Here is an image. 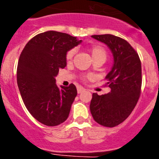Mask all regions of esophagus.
Segmentation results:
<instances>
[{
  "label": "esophagus",
  "mask_w": 159,
  "mask_h": 159,
  "mask_svg": "<svg viewBox=\"0 0 159 159\" xmlns=\"http://www.w3.org/2000/svg\"><path fill=\"white\" fill-rule=\"evenodd\" d=\"M85 91V88L84 87H77V93L78 94H80V93H82V92H83Z\"/></svg>",
  "instance_id": "1"
}]
</instances>
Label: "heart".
Wrapping results in <instances>:
<instances>
[{
	"label": "heart",
	"mask_w": 159,
	"mask_h": 159,
	"mask_svg": "<svg viewBox=\"0 0 159 159\" xmlns=\"http://www.w3.org/2000/svg\"><path fill=\"white\" fill-rule=\"evenodd\" d=\"M88 52L90 53L91 56H92V59H97V58H102L103 60L106 59L107 57V52H106V48L104 47H102L101 45H93L91 46L88 48ZM75 54V49H70L67 51V53H66V59L67 61L72 59V57Z\"/></svg>",
	"instance_id": "obj_1"
}]
</instances>
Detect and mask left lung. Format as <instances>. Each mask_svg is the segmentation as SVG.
<instances>
[{
    "label": "left lung",
    "mask_w": 159,
    "mask_h": 159,
    "mask_svg": "<svg viewBox=\"0 0 159 159\" xmlns=\"http://www.w3.org/2000/svg\"><path fill=\"white\" fill-rule=\"evenodd\" d=\"M108 46L114 63L106 79L111 88L107 94H92L90 111L96 122L106 127L122 123L135 107L142 85L141 62L138 53L123 39L112 34L92 35Z\"/></svg>",
    "instance_id": "left-lung-1"
}]
</instances>
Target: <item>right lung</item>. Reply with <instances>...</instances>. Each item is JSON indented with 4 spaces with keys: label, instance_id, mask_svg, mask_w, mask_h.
<instances>
[{
    "label": "right lung",
    "instance_id": "obj_1",
    "mask_svg": "<svg viewBox=\"0 0 159 159\" xmlns=\"http://www.w3.org/2000/svg\"><path fill=\"white\" fill-rule=\"evenodd\" d=\"M82 43L76 37L57 31L34 36L21 52L17 66V84L29 112L48 126L63 123L77 92L75 85H56L55 77L67 65L66 53Z\"/></svg>",
    "mask_w": 159,
    "mask_h": 159
}]
</instances>
